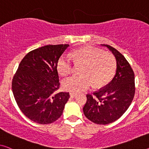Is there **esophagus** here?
I'll return each instance as SVG.
<instances>
[{
  "mask_svg": "<svg viewBox=\"0 0 149 149\" xmlns=\"http://www.w3.org/2000/svg\"><path fill=\"white\" fill-rule=\"evenodd\" d=\"M70 97H74L77 95L76 93H74V92H70Z\"/></svg>",
  "mask_w": 149,
  "mask_h": 149,
  "instance_id": "1",
  "label": "esophagus"
}]
</instances>
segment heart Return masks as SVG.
Segmentation results:
<instances>
[{
    "instance_id": "b5f03b06",
    "label": "heart",
    "mask_w": 149,
    "mask_h": 149,
    "mask_svg": "<svg viewBox=\"0 0 149 149\" xmlns=\"http://www.w3.org/2000/svg\"><path fill=\"white\" fill-rule=\"evenodd\" d=\"M73 62L83 64L79 75H73L62 82L65 90L79 92L86 90L93 84L100 87L109 81L114 74L116 61L114 55L94 47H86L75 50L71 54H63L57 61V69L63 75L73 71Z\"/></svg>"
}]
</instances>
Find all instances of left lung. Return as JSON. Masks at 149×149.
I'll use <instances>...</instances> for the list:
<instances>
[{
    "label": "left lung",
    "instance_id": "1",
    "mask_svg": "<svg viewBox=\"0 0 149 149\" xmlns=\"http://www.w3.org/2000/svg\"><path fill=\"white\" fill-rule=\"evenodd\" d=\"M116 60V72L109 84L88 94L83 108L84 114L90 121L97 124H108L123 116L131 104L135 94L134 74L123 54L108 45Z\"/></svg>",
    "mask_w": 149,
    "mask_h": 149
}]
</instances>
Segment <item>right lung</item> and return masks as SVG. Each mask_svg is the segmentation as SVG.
<instances>
[{
  "mask_svg": "<svg viewBox=\"0 0 149 149\" xmlns=\"http://www.w3.org/2000/svg\"><path fill=\"white\" fill-rule=\"evenodd\" d=\"M68 44L49 45L29 52L20 63L12 81L18 106L25 116L40 124H51L61 116L70 98L59 92L57 61Z\"/></svg>",
  "mask_w": 149,
  "mask_h": 149,
  "instance_id": "1",
  "label": "right lung"
}]
</instances>
